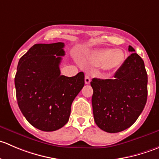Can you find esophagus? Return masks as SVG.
Listing matches in <instances>:
<instances>
[{
    "label": "esophagus",
    "instance_id": "1",
    "mask_svg": "<svg viewBox=\"0 0 159 159\" xmlns=\"http://www.w3.org/2000/svg\"><path fill=\"white\" fill-rule=\"evenodd\" d=\"M84 81H85L86 84H89L91 82V78L89 75H85V78H84Z\"/></svg>",
    "mask_w": 159,
    "mask_h": 159
}]
</instances>
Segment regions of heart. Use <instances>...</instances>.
<instances>
[{"mask_svg":"<svg viewBox=\"0 0 159 159\" xmlns=\"http://www.w3.org/2000/svg\"><path fill=\"white\" fill-rule=\"evenodd\" d=\"M125 59V55L121 50L104 48L93 51L89 60L94 66H102L105 70H114L120 68Z\"/></svg>","mask_w":159,"mask_h":159,"instance_id":"obj_1","label":"heart"}]
</instances>
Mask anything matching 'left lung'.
I'll use <instances>...</instances> for the list:
<instances>
[{"label":"left lung","mask_w":159,"mask_h":159,"mask_svg":"<svg viewBox=\"0 0 159 159\" xmlns=\"http://www.w3.org/2000/svg\"><path fill=\"white\" fill-rule=\"evenodd\" d=\"M127 57L113 79L93 78L91 98L96 125L117 133L131 127L143 111L148 96V75L144 61L129 46Z\"/></svg>","instance_id":"obj_1"}]
</instances>
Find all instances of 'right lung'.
<instances>
[{
  "mask_svg": "<svg viewBox=\"0 0 159 159\" xmlns=\"http://www.w3.org/2000/svg\"><path fill=\"white\" fill-rule=\"evenodd\" d=\"M65 44H37L20 58L14 78L19 108L36 129L53 131L68 121L70 106L84 85V75H61Z\"/></svg>",
  "mask_w": 159,
  "mask_h": 159,
  "instance_id": "right-lung-1",
  "label": "right lung"
}]
</instances>
